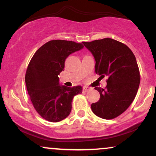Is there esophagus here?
Masks as SVG:
<instances>
[{
    "label": "esophagus",
    "instance_id": "obj_1",
    "mask_svg": "<svg viewBox=\"0 0 156 156\" xmlns=\"http://www.w3.org/2000/svg\"><path fill=\"white\" fill-rule=\"evenodd\" d=\"M89 90V87H84L83 88V92H88Z\"/></svg>",
    "mask_w": 156,
    "mask_h": 156
}]
</instances>
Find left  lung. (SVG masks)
<instances>
[{
    "label": "left lung",
    "mask_w": 156,
    "mask_h": 156,
    "mask_svg": "<svg viewBox=\"0 0 156 156\" xmlns=\"http://www.w3.org/2000/svg\"><path fill=\"white\" fill-rule=\"evenodd\" d=\"M95 60V73L100 78L108 77L105 89L95 87L100 100L91 108L98 117L111 119L127 110L133 101L140 83L136 59L125 44L111 38L83 42Z\"/></svg>",
    "instance_id": "1"
}]
</instances>
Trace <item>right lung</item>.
<instances>
[{"label":"right lung","instance_id":"obj_1","mask_svg":"<svg viewBox=\"0 0 156 156\" xmlns=\"http://www.w3.org/2000/svg\"><path fill=\"white\" fill-rule=\"evenodd\" d=\"M83 48L73 41L51 40L32 57L25 77L26 88L36 111L46 120L57 122L67 117L73 98L82 92L80 86L61 85L58 75L64 70L66 58Z\"/></svg>","mask_w":156,"mask_h":156}]
</instances>
